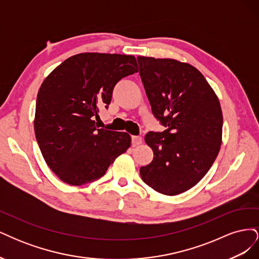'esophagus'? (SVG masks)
<instances>
[{
	"label": "esophagus",
	"mask_w": 259,
	"mask_h": 259,
	"mask_svg": "<svg viewBox=\"0 0 259 259\" xmlns=\"http://www.w3.org/2000/svg\"><path fill=\"white\" fill-rule=\"evenodd\" d=\"M143 143V138L140 136H133L132 137V145L133 146H138Z\"/></svg>",
	"instance_id": "esophagus-1"
}]
</instances>
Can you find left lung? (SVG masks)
<instances>
[{
    "label": "left lung",
    "mask_w": 259,
    "mask_h": 259,
    "mask_svg": "<svg viewBox=\"0 0 259 259\" xmlns=\"http://www.w3.org/2000/svg\"><path fill=\"white\" fill-rule=\"evenodd\" d=\"M152 113L165 126L149 132L153 151L140 176L152 189L175 195L197 185L222 145L223 112L215 92L197 68L175 59L137 57Z\"/></svg>",
    "instance_id": "8db88e82"
}]
</instances>
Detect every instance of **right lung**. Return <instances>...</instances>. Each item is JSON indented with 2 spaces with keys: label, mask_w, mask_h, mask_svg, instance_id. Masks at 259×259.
I'll return each mask as SVG.
<instances>
[{
  "label": "right lung",
  "mask_w": 259,
  "mask_h": 259,
  "mask_svg": "<svg viewBox=\"0 0 259 259\" xmlns=\"http://www.w3.org/2000/svg\"><path fill=\"white\" fill-rule=\"evenodd\" d=\"M138 71L131 55L82 53L54 69L37 93L34 132L43 158L62 182L82 186L99 179L131 146L124 132L97 128L100 108L115 84Z\"/></svg>",
  "instance_id": "right-lung-1"
}]
</instances>
